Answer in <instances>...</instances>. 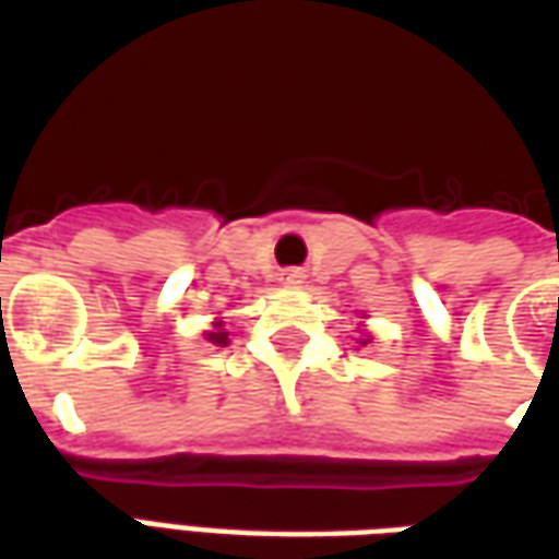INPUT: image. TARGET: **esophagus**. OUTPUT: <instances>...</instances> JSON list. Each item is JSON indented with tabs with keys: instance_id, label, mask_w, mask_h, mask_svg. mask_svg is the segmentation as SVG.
<instances>
[{
	"instance_id": "obj_1",
	"label": "esophagus",
	"mask_w": 559,
	"mask_h": 559,
	"mask_svg": "<svg viewBox=\"0 0 559 559\" xmlns=\"http://www.w3.org/2000/svg\"><path fill=\"white\" fill-rule=\"evenodd\" d=\"M283 283H286V286H300V283H304V273L286 271V273H283Z\"/></svg>"
}]
</instances>
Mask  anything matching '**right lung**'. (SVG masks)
<instances>
[{"label":"right lung","mask_w":559,"mask_h":559,"mask_svg":"<svg viewBox=\"0 0 559 559\" xmlns=\"http://www.w3.org/2000/svg\"><path fill=\"white\" fill-rule=\"evenodd\" d=\"M204 336H207L210 343H216V346H225V343H228V331L223 328V322H213V331H207Z\"/></svg>","instance_id":"add662e5"}]
</instances>
